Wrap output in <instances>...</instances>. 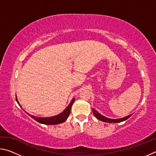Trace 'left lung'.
Instances as JSON below:
<instances>
[{"label": "left lung", "mask_w": 156, "mask_h": 156, "mask_svg": "<svg viewBox=\"0 0 156 156\" xmlns=\"http://www.w3.org/2000/svg\"><path fill=\"white\" fill-rule=\"evenodd\" d=\"M93 110V112H94V115L96 116V117L98 118V119L101 120V121H103V122H109V123H112V122H122V121H125L126 120H127L128 118L130 117L131 115H129L127 116H126L125 118H120V119H110V118H107L106 117H105V116L100 115L98 112H97L96 110L95 109H92Z\"/></svg>", "instance_id": "obj_1"}]
</instances>
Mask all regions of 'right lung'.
<instances>
[{"instance_id": "obj_1", "label": "right lung", "mask_w": 156, "mask_h": 156, "mask_svg": "<svg viewBox=\"0 0 156 156\" xmlns=\"http://www.w3.org/2000/svg\"><path fill=\"white\" fill-rule=\"evenodd\" d=\"M16 102H18V104L19 105V103H18V100L16 98ZM74 100H75L74 98L72 99V100L70 102L69 105V106L67 108H66L64 112H63L62 113H61L59 115L53 116V117L37 118V117H35V116L29 114V113H28V115H30L31 117L33 118V119L36 120L37 122H38L39 123L44 124V125H58V124H60V123H62L63 122H65V121L67 120V118H68V116L70 113L71 108H72V105L73 103V102H74Z\"/></svg>"}]
</instances>
